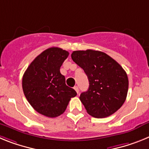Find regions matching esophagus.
<instances>
[{
    "label": "esophagus",
    "instance_id": "34e87169",
    "mask_svg": "<svg viewBox=\"0 0 149 149\" xmlns=\"http://www.w3.org/2000/svg\"><path fill=\"white\" fill-rule=\"evenodd\" d=\"M74 90H75L76 92H77V94H78V93H79V88H78V86H74Z\"/></svg>",
    "mask_w": 149,
    "mask_h": 149
}]
</instances>
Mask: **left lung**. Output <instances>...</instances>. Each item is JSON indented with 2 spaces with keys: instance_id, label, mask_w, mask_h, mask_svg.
I'll return each mask as SVG.
<instances>
[{
  "instance_id": "1",
  "label": "left lung",
  "mask_w": 149,
  "mask_h": 149,
  "mask_svg": "<svg viewBox=\"0 0 149 149\" xmlns=\"http://www.w3.org/2000/svg\"><path fill=\"white\" fill-rule=\"evenodd\" d=\"M72 59L89 80V89L80 95L88 113L104 118L119 110L128 90V78L123 68L107 54L94 50L73 51Z\"/></svg>"
}]
</instances>
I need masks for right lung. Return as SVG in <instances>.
Returning a JSON list of instances; mask_svg holds the SVG:
<instances>
[{
    "label": "right lung",
    "instance_id": "right-lung-1",
    "mask_svg": "<svg viewBox=\"0 0 149 149\" xmlns=\"http://www.w3.org/2000/svg\"><path fill=\"white\" fill-rule=\"evenodd\" d=\"M68 51L52 47L38 55L22 78L24 94L30 104L42 115L54 118L65 112L71 98L77 95L65 84L60 72Z\"/></svg>",
    "mask_w": 149,
    "mask_h": 149
}]
</instances>
